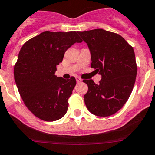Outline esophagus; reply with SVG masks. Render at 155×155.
<instances>
[{
  "instance_id": "obj_1",
  "label": "esophagus",
  "mask_w": 155,
  "mask_h": 155,
  "mask_svg": "<svg viewBox=\"0 0 155 155\" xmlns=\"http://www.w3.org/2000/svg\"><path fill=\"white\" fill-rule=\"evenodd\" d=\"M76 81H77V83H81V82H82V79H81L79 76H76Z\"/></svg>"
}]
</instances>
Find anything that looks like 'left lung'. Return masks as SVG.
Listing matches in <instances>:
<instances>
[{"label": "left lung", "mask_w": 155, "mask_h": 155, "mask_svg": "<svg viewBox=\"0 0 155 155\" xmlns=\"http://www.w3.org/2000/svg\"><path fill=\"white\" fill-rule=\"evenodd\" d=\"M78 33L90 51L91 67L101 75L98 84L83 80L88 86L85 104L96 116L113 115L126 104L134 86L137 68L133 47L120 35L104 29Z\"/></svg>", "instance_id": "1"}]
</instances>
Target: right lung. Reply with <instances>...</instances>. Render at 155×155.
Here are the masks:
<instances>
[{"label": "right lung", "mask_w": 155, "mask_h": 155, "mask_svg": "<svg viewBox=\"0 0 155 155\" xmlns=\"http://www.w3.org/2000/svg\"><path fill=\"white\" fill-rule=\"evenodd\" d=\"M83 41L78 31H44L21 48L14 75L21 97L29 110L45 121L62 118L76 84L73 76L65 80L55 75L65 51Z\"/></svg>", "instance_id": "add662e5"}]
</instances>
